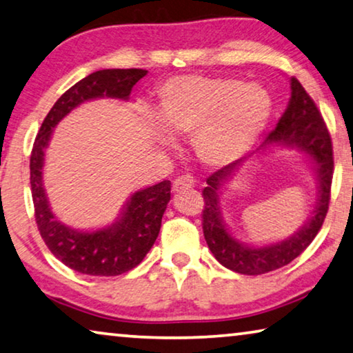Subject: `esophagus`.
<instances>
[{
    "label": "esophagus",
    "mask_w": 353,
    "mask_h": 353,
    "mask_svg": "<svg viewBox=\"0 0 353 353\" xmlns=\"http://www.w3.org/2000/svg\"><path fill=\"white\" fill-rule=\"evenodd\" d=\"M193 187H194V182L190 177H177L176 181L172 182V190H174L176 193L192 190Z\"/></svg>",
    "instance_id": "obj_1"
}]
</instances>
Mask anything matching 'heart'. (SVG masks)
<instances>
[{
  "label": "heart",
  "mask_w": 353,
  "mask_h": 353,
  "mask_svg": "<svg viewBox=\"0 0 353 353\" xmlns=\"http://www.w3.org/2000/svg\"><path fill=\"white\" fill-rule=\"evenodd\" d=\"M155 115L171 134H192L199 161L225 166L260 138L272 115V99L259 83L236 77L177 76L160 85Z\"/></svg>",
  "instance_id": "heart-1"
}]
</instances>
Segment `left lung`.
Segmentation results:
<instances>
[{"mask_svg":"<svg viewBox=\"0 0 353 353\" xmlns=\"http://www.w3.org/2000/svg\"><path fill=\"white\" fill-rule=\"evenodd\" d=\"M292 97L276 128L266 136L261 149L268 145H287L301 150L315 165L319 181V198L312 217L290 238L266 247H249L236 241L225 228L220 210V190L225 182L244 163L241 159L212 172L204 187L203 231L215 259L228 270L247 276H259L279 270L301 255L322 228L330 206L331 181H333V144L327 123L296 77H292Z\"/></svg>","mask_w":353,"mask_h":353,"instance_id":"obj_1","label":"left lung"}]
</instances>
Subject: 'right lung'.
<instances>
[{"label": "right lung", "instance_id": "1", "mask_svg": "<svg viewBox=\"0 0 353 353\" xmlns=\"http://www.w3.org/2000/svg\"><path fill=\"white\" fill-rule=\"evenodd\" d=\"M145 70H101L74 83L46 115L30 157V183L41 238L63 265L88 276H119L144 260L160 233L161 217L171 199V182L163 181L136 192L117 222L98 231H77L55 219L42 185L46 147L60 120L79 104L94 98L128 99Z\"/></svg>", "mask_w": 353, "mask_h": 353}]
</instances>
